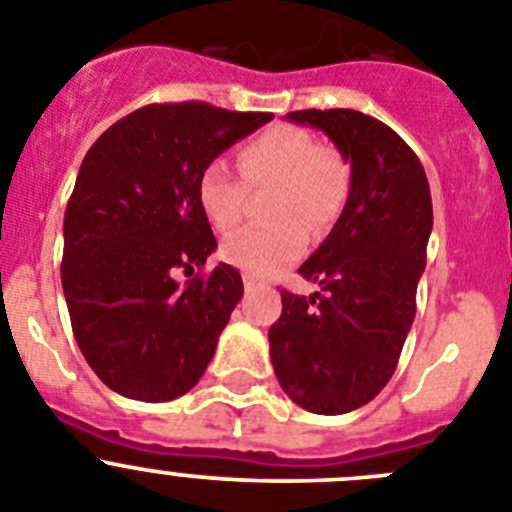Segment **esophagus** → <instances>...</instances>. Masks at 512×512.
Returning <instances> with one entry per match:
<instances>
[{
  "mask_svg": "<svg viewBox=\"0 0 512 512\" xmlns=\"http://www.w3.org/2000/svg\"><path fill=\"white\" fill-rule=\"evenodd\" d=\"M245 288L257 290V288H265V283H262V280H257L255 275H245Z\"/></svg>",
  "mask_w": 512,
  "mask_h": 512,
  "instance_id": "34e87169",
  "label": "esophagus"
}]
</instances>
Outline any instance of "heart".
<instances>
[{"mask_svg": "<svg viewBox=\"0 0 512 512\" xmlns=\"http://www.w3.org/2000/svg\"><path fill=\"white\" fill-rule=\"evenodd\" d=\"M237 165L247 187L224 160H211L199 173L196 199L211 227L227 234L245 219L247 188L275 186L267 206L275 222L245 229L224 245V257L252 275H275L296 262L308 245V229L324 234L349 201V160L303 127H267L239 147Z\"/></svg>", "mask_w": 512, "mask_h": 512, "instance_id": "obj_1", "label": "heart"}]
</instances>
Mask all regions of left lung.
<instances>
[{"mask_svg": "<svg viewBox=\"0 0 512 512\" xmlns=\"http://www.w3.org/2000/svg\"><path fill=\"white\" fill-rule=\"evenodd\" d=\"M288 119L329 135L352 165V188L324 245L298 267L321 293L280 290L270 359L293 403L342 416L370 403L398 367L434 227L431 191L418 155L380 119L354 109Z\"/></svg>", "mask_w": 512, "mask_h": 512, "instance_id": "obj_1", "label": "left lung"}]
</instances>
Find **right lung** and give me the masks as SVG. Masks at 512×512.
Here are the masks:
<instances>
[{
  "label": "right lung",
  "mask_w": 512,
  "mask_h": 512,
  "mask_svg": "<svg viewBox=\"0 0 512 512\" xmlns=\"http://www.w3.org/2000/svg\"><path fill=\"white\" fill-rule=\"evenodd\" d=\"M273 114L147 104L86 153L63 219V293L76 344L124 398L163 403L201 380L245 288L196 199L206 163ZM178 272L194 278L181 286Z\"/></svg>",
  "instance_id": "obj_1"
}]
</instances>
